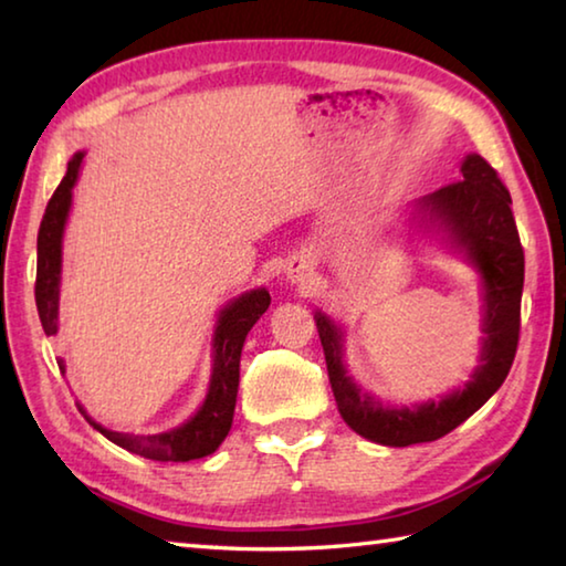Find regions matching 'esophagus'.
<instances>
[{
    "label": "esophagus",
    "instance_id": "34e87169",
    "mask_svg": "<svg viewBox=\"0 0 566 566\" xmlns=\"http://www.w3.org/2000/svg\"><path fill=\"white\" fill-rule=\"evenodd\" d=\"M286 274H290V280L292 282H306L310 280V274H312V264L304 260V256H294V260L290 262V266H286Z\"/></svg>",
    "mask_w": 566,
    "mask_h": 566
}]
</instances>
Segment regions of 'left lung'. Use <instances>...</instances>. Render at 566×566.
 Segmentation results:
<instances>
[{
	"label": "left lung",
	"instance_id": "obj_1",
	"mask_svg": "<svg viewBox=\"0 0 566 566\" xmlns=\"http://www.w3.org/2000/svg\"><path fill=\"white\" fill-rule=\"evenodd\" d=\"M462 177L432 195L421 197L417 212L429 227L442 229L449 244L467 256L482 276L484 317L482 354L472 379L439 401L415 407L381 405L347 375L344 332L327 314L314 312L327 359L329 385L339 415L354 432L385 447L434 442L467 421L502 387L520 344V310L524 286V249L512 214L510 189L494 167L479 155H467Z\"/></svg>",
	"mask_w": 566,
	"mask_h": 566
}]
</instances>
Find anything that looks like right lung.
<instances>
[{"label":"right lung","instance_id":"obj_1","mask_svg":"<svg viewBox=\"0 0 566 566\" xmlns=\"http://www.w3.org/2000/svg\"><path fill=\"white\" fill-rule=\"evenodd\" d=\"M82 159L84 151H76L70 159V165H66V175L52 195L50 205L44 209L40 237H36L34 300L46 337H52V334L60 329L56 322H60L62 237L72 207V187L76 177H80ZM270 302V292L260 286V290L237 296V300L229 302L224 310L219 312L212 339V377H209L207 397L202 401V407H199L185 424L159 434H124L104 429L92 417H87V411L82 409V405L76 407H80L82 415L87 417V421L97 429V432H102L109 442L119 444L132 454L155 459V462H191V459H202L207 454H212L214 449L224 442L229 429H232L239 389V359H242L244 339L249 329L256 324V319L266 312ZM56 364H60V369L64 371V359Z\"/></svg>","mask_w":566,"mask_h":566}]
</instances>
